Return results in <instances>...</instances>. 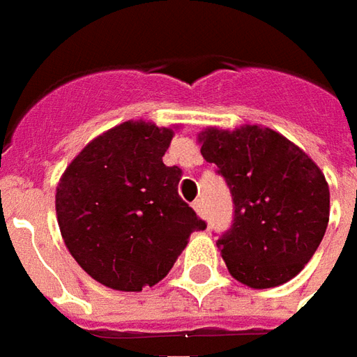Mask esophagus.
I'll use <instances>...</instances> for the list:
<instances>
[{
  "label": "esophagus",
  "instance_id": "34e87169",
  "mask_svg": "<svg viewBox=\"0 0 357 357\" xmlns=\"http://www.w3.org/2000/svg\"><path fill=\"white\" fill-rule=\"evenodd\" d=\"M192 207L196 209V213H198L199 217H206V206H204V199H202V198L194 199V204H192Z\"/></svg>",
  "mask_w": 357,
  "mask_h": 357
}]
</instances>
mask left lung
Masks as SVG:
<instances>
[{
	"instance_id": "left-lung-1",
	"label": "left lung",
	"mask_w": 357,
	"mask_h": 357,
	"mask_svg": "<svg viewBox=\"0 0 357 357\" xmlns=\"http://www.w3.org/2000/svg\"><path fill=\"white\" fill-rule=\"evenodd\" d=\"M198 140L232 194L234 221L217 240L229 273L252 288L296 277L327 231L325 174L305 151L265 126H209Z\"/></svg>"
}]
</instances>
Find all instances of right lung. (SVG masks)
Returning a JSON list of instances; mask_svg holds the SVG:
<instances>
[{
    "label": "right lung",
    "mask_w": 357,
    "mask_h": 357,
    "mask_svg": "<svg viewBox=\"0 0 357 357\" xmlns=\"http://www.w3.org/2000/svg\"><path fill=\"white\" fill-rule=\"evenodd\" d=\"M173 128L126 121L100 134L65 169L55 211L65 246L92 279L140 292L171 271L196 211L178 196L183 171L163 163Z\"/></svg>",
    "instance_id": "1"
}]
</instances>
